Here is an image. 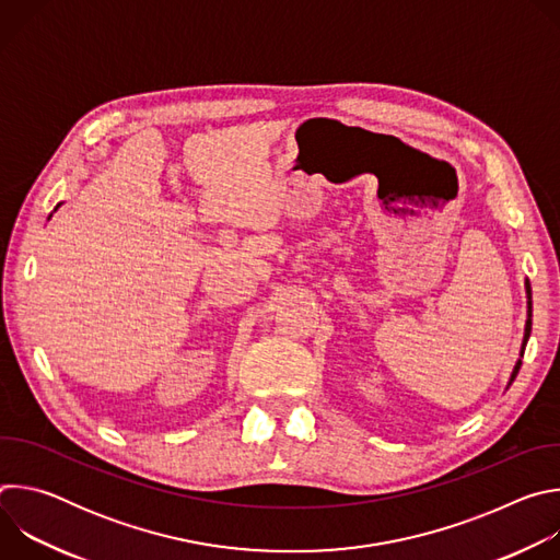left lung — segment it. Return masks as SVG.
<instances>
[{
  "instance_id": "1",
  "label": "left lung",
  "mask_w": 560,
  "mask_h": 560,
  "mask_svg": "<svg viewBox=\"0 0 560 560\" xmlns=\"http://www.w3.org/2000/svg\"><path fill=\"white\" fill-rule=\"evenodd\" d=\"M525 296H527V322H525V335H523V343H521V357H518V361H516V365H514V370H512V376H510V383L508 385H512V381L516 378V374H518V370H521V359H523V352H525V346H527V339H529V332H532V285H529V281L525 279Z\"/></svg>"
}]
</instances>
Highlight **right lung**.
<instances>
[{
    "mask_svg": "<svg viewBox=\"0 0 560 560\" xmlns=\"http://www.w3.org/2000/svg\"><path fill=\"white\" fill-rule=\"evenodd\" d=\"M59 206H61V203H57V208H59ZM57 208H55V210H57ZM50 217H52V214H50ZM50 217H48V219H50Z\"/></svg>",
    "mask_w": 560,
    "mask_h": 560,
    "instance_id": "add662e5",
    "label": "right lung"
}]
</instances>
